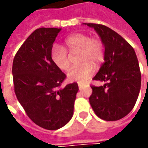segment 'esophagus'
I'll return each instance as SVG.
<instances>
[{
    "instance_id": "obj_1",
    "label": "esophagus",
    "mask_w": 148,
    "mask_h": 148,
    "mask_svg": "<svg viewBox=\"0 0 148 148\" xmlns=\"http://www.w3.org/2000/svg\"><path fill=\"white\" fill-rule=\"evenodd\" d=\"M78 86H79V90H82L83 86H82V85L81 83H78Z\"/></svg>"
}]
</instances>
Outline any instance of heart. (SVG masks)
Listing matches in <instances>:
<instances>
[{
  "mask_svg": "<svg viewBox=\"0 0 148 148\" xmlns=\"http://www.w3.org/2000/svg\"><path fill=\"white\" fill-rule=\"evenodd\" d=\"M65 47L54 45L51 50V59L54 65L62 71H66L71 64L70 56L79 53L78 62L82 63L79 66L71 68L67 72L70 82L83 83L93 75L94 65H98L104 60V46L97 38H90L88 34L77 33L66 38Z\"/></svg>",
  "mask_w": 148,
  "mask_h": 148,
  "instance_id": "b5f03b06",
  "label": "heart"
}]
</instances>
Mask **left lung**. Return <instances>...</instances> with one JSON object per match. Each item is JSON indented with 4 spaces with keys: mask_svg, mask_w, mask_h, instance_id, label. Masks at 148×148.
I'll use <instances>...</instances> for the list:
<instances>
[{
    "mask_svg": "<svg viewBox=\"0 0 148 148\" xmlns=\"http://www.w3.org/2000/svg\"><path fill=\"white\" fill-rule=\"evenodd\" d=\"M93 28L105 47V62L93 78L105 82L91 86L90 104L97 116L115 121L133 110L141 88V72L133 47L119 34L102 25L84 24Z\"/></svg>",
    "mask_w": 148,
    "mask_h": 148,
    "instance_id": "8db88e82",
    "label": "left lung"
}]
</instances>
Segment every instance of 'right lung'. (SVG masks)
<instances>
[{
	"label": "right lung",
	"instance_id": "obj_1",
	"mask_svg": "<svg viewBox=\"0 0 148 148\" xmlns=\"http://www.w3.org/2000/svg\"><path fill=\"white\" fill-rule=\"evenodd\" d=\"M61 29L39 28L32 33L14 56V93L34 123L57 130L71 120L78 91L77 82L58 89L66 75L54 65L51 50Z\"/></svg>",
	"mask_w": 148,
	"mask_h": 148
}]
</instances>
